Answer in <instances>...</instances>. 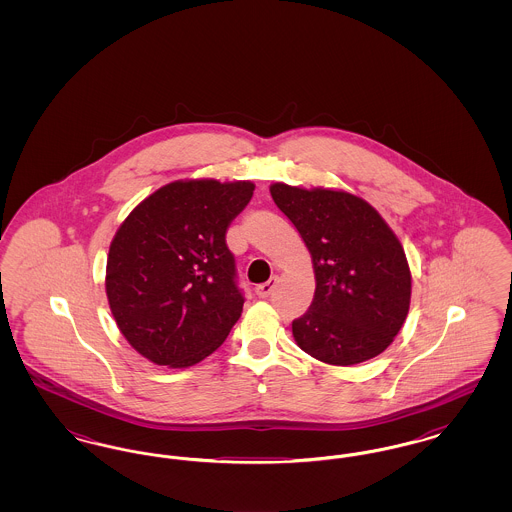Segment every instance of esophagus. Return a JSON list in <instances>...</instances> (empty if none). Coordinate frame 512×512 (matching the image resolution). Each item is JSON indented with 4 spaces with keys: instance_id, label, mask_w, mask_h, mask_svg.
<instances>
[{
    "instance_id": "obj_1",
    "label": "esophagus",
    "mask_w": 512,
    "mask_h": 512,
    "mask_svg": "<svg viewBox=\"0 0 512 512\" xmlns=\"http://www.w3.org/2000/svg\"><path fill=\"white\" fill-rule=\"evenodd\" d=\"M276 284H278V280L276 278H270L268 282H265V284H259L257 288H255V293L259 295V297H268L270 293L274 292V288H276Z\"/></svg>"
}]
</instances>
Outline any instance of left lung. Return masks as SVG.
I'll return each instance as SVG.
<instances>
[{
	"label": "left lung",
	"mask_w": 512,
	"mask_h": 512,
	"mask_svg": "<svg viewBox=\"0 0 512 512\" xmlns=\"http://www.w3.org/2000/svg\"><path fill=\"white\" fill-rule=\"evenodd\" d=\"M270 195L307 245L315 270L295 343L326 365L365 363L388 349L411 305V268L388 222L363 197L276 182Z\"/></svg>",
	"instance_id": "obj_1"
}]
</instances>
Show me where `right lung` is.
Wrapping results in <instances>:
<instances>
[{
  "label": "right lung",
  "mask_w": 512,
  "mask_h": 512,
  "mask_svg": "<svg viewBox=\"0 0 512 512\" xmlns=\"http://www.w3.org/2000/svg\"><path fill=\"white\" fill-rule=\"evenodd\" d=\"M253 182L176 180L147 195L109 245L105 292L126 341L147 361L188 368L242 317L226 230Z\"/></svg>",
  "instance_id": "obj_1"
}]
</instances>
